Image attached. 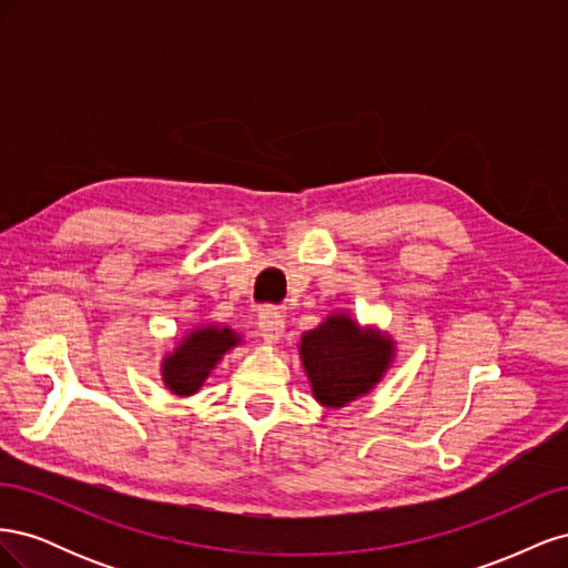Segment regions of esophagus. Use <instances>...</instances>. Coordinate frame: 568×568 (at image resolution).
Listing matches in <instances>:
<instances>
[{
  "mask_svg": "<svg viewBox=\"0 0 568 568\" xmlns=\"http://www.w3.org/2000/svg\"><path fill=\"white\" fill-rule=\"evenodd\" d=\"M257 329H261V336L267 343H277L284 334V315L277 307H263L261 313H257Z\"/></svg>",
  "mask_w": 568,
  "mask_h": 568,
  "instance_id": "esophagus-1",
  "label": "esophagus"
}]
</instances>
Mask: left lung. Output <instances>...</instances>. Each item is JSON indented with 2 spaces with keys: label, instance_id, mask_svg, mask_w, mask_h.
I'll use <instances>...</instances> for the list:
<instances>
[{
  "label": "left lung",
  "instance_id": "1",
  "mask_svg": "<svg viewBox=\"0 0 568 568\" xmlns=\"http://www.w3.org/2000/svg\"><path fill=\"white\" fill-rule=\"evenodd\" d=\"M301 357L315 398L341 407L382 379L390 343L374 332H359L346 315H334L301 338Z\"/></svg>",
  "mask_w": 568,
  "mask_h": 568
}]
</instances>
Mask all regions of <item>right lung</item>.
<instances>
[{"label": "right lung", "mask_w": 568, "mask_h": 568, "mask_svg": "<svg viewBox=\"0 0 568 568\" xmlns=\"http://www.w3.org/2000/svg\"><path fill=\"white\" fill-rule=\"evenodd\" d=\"M234 343H239V338L230 329H215V326L196 329L180 343L173 355L165 357L163 382L178 395L196 393L220 355L230 351Z\"/></svg>", "instance_id": "1"}]
</instances>
